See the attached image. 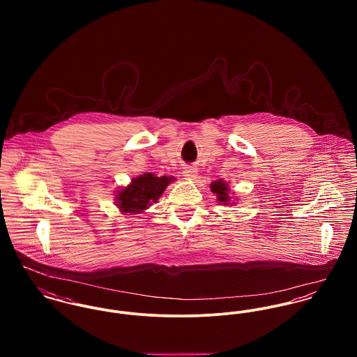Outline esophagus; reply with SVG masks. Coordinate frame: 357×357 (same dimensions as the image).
I'll use <instances>...</instances> for the list:
<instances>
[{
    "instance_id": "1",
    "label": "esophagus",
    "mask_w": 357,
    "mask_h": 357,
    "mask_svg": "<svg viewBox=\"0 0 357 357\" xmlns=\"http://www.w3.org/2000/svg\"><path fill=\"white\" fill-rule=\"evenodd\" d=\"M183 176H184V178H187V180H195L197 176H198V172H197L195 167H187V169L183 172Z\"/></svg>"
}]
</instances>
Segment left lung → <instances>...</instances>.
I'll return each instance as SVG.
<instances>
[{
    "label": "left lung",
    "mask_w": 357,
    "mask_h": 357,
    "mask_svg": "<svg viewBox=\"0 0 357 357\" xmlns=\"http://www.w3.org/2000/svg\"><path fill=\"white\" fill-rule=\"evenodd\" d=\"M211 191H213V194H215L218 197L220 202L228 204V199H229V197H228V185L225 183H222L220 180L214 181L211 184Z\"/></svg>",
    "instance_id": "1"
}]
</instances>
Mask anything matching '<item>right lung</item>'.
I'll return each instance as SVG.
<instances>
[{"instance_id":"right-lung-1","label":"right lung","mask_w":357,"mask_h":357,"mask_svg":"<svg viewBox=\"0 0 357 357\" xmlns=\"http://www.w3.org/2000/svg\"><path fill=\"white\" fill-rule=\"evenodd\" d=\"M173 177H156L146 173L132 181V184L116 195V204L123 213H140L159 199Z\"/></svg>"}]
</instances>
